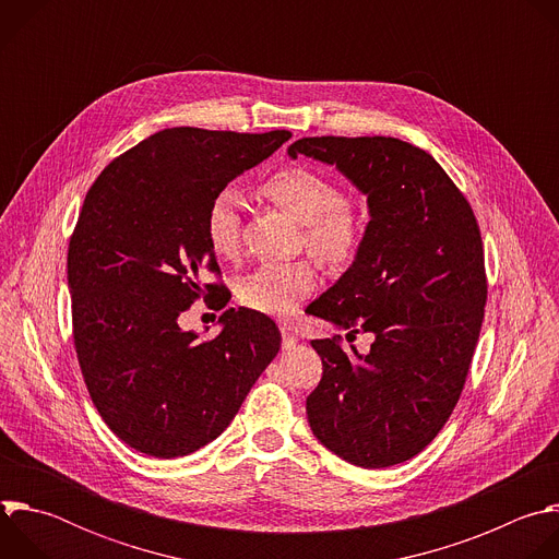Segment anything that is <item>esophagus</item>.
I'll use <instances>...</instances> for the list:
<instances>
[{
    "label": "esophagus",
    "mask_w": 559,
    "mask_h": 559,
    "mask_svg": "<svg viewBox=\"0 0 559 559\" xmlns=\"http://www.w3.org/2000/svg\"><path fill=\"white\" fill-rule=\"evenodd\" d=\"M281 336H283V349H292L298 343V336L289 325H281Z\"/></svg>",
    "instance_id": "obj_1"
}]
</instances>
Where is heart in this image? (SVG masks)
<instances>
[{
	"instance_id": "1",
	"label": "heart",
	"mask_w": 559,
	"mask_h": 559,
	"mask_svg": "<svg viewBox=\"0 0 559 559\" xmlns=\"http://www.w3.org/2000/svg\"><path fill=\"white\" fill-rule=\"evenodd\" d=\"M259 194L302 223L300 243L330 272H345L365 241V216L358 203L323 173L285 166L265 177ZM203 236L218 259H234L241 243V201L231 188L212 194L203 214ZM316 287L309 259L261 265L236 285V298L248 309L285 316Z\"/></svg>"
}]
</instances>
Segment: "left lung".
<instances>
[{"instance_id": "8db88e82", "label": "left lung", "mask_w": 559, "mask_h": 559, "mask_svg": "<svg viewBox=\"0 0 559 559\" xmlns=\"http://www.w3.org/2000/svg\"><path fill=\"white\" fill-rule=\"evenodd\" d=\"M298 154L336 166L371 212L358 259L307 311L376 341L367 356L341 336L311 341L323 378L307 395L309 427L356 466L401 464L440 433L464 389L487 305L480 225L407 141L305 136L289 145Z\"/></svg>"}]
</instances>
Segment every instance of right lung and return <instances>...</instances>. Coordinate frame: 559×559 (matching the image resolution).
Segmentation results:
<instances>
[{
  "instance_id": "obj_1",
  "label": "right lung",
  "mask_w": 559,
  "mask_h": 559,
  "mask_svg": "<svg viewBox=\"0 0 559 559\" xmlns=\"http://www.w3.org/2000/svg\"><path fill=\"white\" fill-rule=\"evenodd\" d=\"M289 136L162 130L112 158L84 199L68 246L76 360L104 423L145 455H188L221 436L278 354L261 311L225 309L212 341L179 316L223 287L203 283L221 276L203 236L212 194Z\"/></svg>"
}]
</instances>
